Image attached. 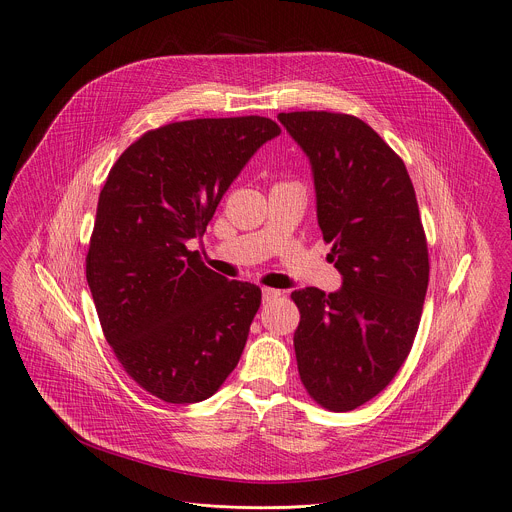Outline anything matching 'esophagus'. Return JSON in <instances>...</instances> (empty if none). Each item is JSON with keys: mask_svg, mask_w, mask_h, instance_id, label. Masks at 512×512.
I'll use <instances>...</instances> for the list:
<instances>
[{"mask_svg": "<svg viewBox=\"0 0 512 512\" xmlns=\"http://www.w3.org/2000/svg\"><path fill=\"white\" fill-rule=\"evenodd\" d=\"M282 292L280 290H274V288H263L261 290V296H263V302H269V300H276Z\"/></svg>", "mask_w": 512, "mask_h": 512, "instance_id": "esophagus-1", "label": "esophagus"}]
</instances>
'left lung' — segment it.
I'll return each mask as SVG.
<instances>
[{
    "mask_svg": "<svg viewBox=\"0 0 512 512\" xmlns=\"http://www.w3.org/2000/svg\"><path fill=\"white\" fill-rule=\"evenodd\" d=\"M309 156L317 220L344 278L337 292L294 290L298 374L331 412L379 395L412 350L428 288V245L403 160L362 119L280 113Z\"/></svg>",
    "mask_w": 512,
    "mask_h": 512,
    "instance_id": "left-lung-1",
    "label": "left lung"
}]
</instances>
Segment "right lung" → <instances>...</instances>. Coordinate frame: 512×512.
Instances as JSON below:
<instances>
[{
    "label": "right lung",
    "instance_id": "obj_1",
    "mask_svg": "<svg viewBox=\"0 0 512 512\" xmlns=\"http://www.w3.org/2000/svg\"><path fill=\"white\" fill-rule=\"evenodd\" d=\"M280 133L257 115L168 123L133 142L100 191L86 255L100 327L129 377L166 403L212 397L241 360L261 290L214 274L187 241Z\"/></svg>",
    "mask_w": 512,
    "mask_h": 512
}]
</instances>
